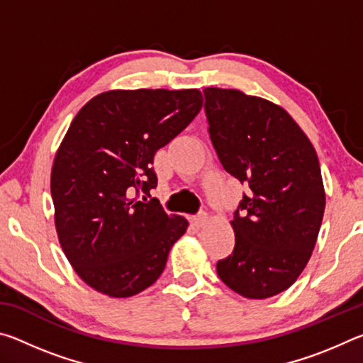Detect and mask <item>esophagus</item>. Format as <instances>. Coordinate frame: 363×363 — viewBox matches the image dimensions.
<instances>
[{
	"instance_id": "esophagus-1",
	"label": "esophagus",
	"mask_w": 363,
	"mask_h": 363,
	"mask_svg": "<svg viewBox=\"0 0 363 363\" xmlns=\"http://www.w3.org/2000/svg\"><path fill=\"white\" fill-rule=\"evenodd\" d=\"M205 223H206V213H199L196 216L192 218V224L195 227H201Z\"/></svg>"
}]
</instances>
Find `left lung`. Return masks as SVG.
<instances>
[{"mask_svg": "<svg viewBox=\"0 0 363 363\" xmlns=\"http://www.w3.org/2000/svg\"><path fill=\"white\" fill-rule=\"evenodd\" d=\"M211 144L227 173L248 186L233 213L235 247L219 279L250 299L290 288L315 247L325 211L317 153L284 108L237 89L205 88Z\"/></svg>", "mask_w": 363, "mask_h": 363, "instance_id": "8db88e82", "label": "left lung"}]
</instances>
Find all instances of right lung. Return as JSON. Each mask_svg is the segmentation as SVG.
Wrapping results in <instances>:
<instances>
[{"instance_id":"add662e5","label":"right lung","mask_w":363,"mask_h":363,"mask_svg":"<svg viewBox=\"0 0 363 363\" xmlns=\"http://www.w3.org/2000/svg\"><path fill=\"white\" fill-rule=\"evenodd\" d=\"M201 106L196 89L108 91L73 118L54 158L51 195L60 247L94 290L128 298L162 275L189 223L150 196L153 157Z\"/></svg>"}]
</instances>
